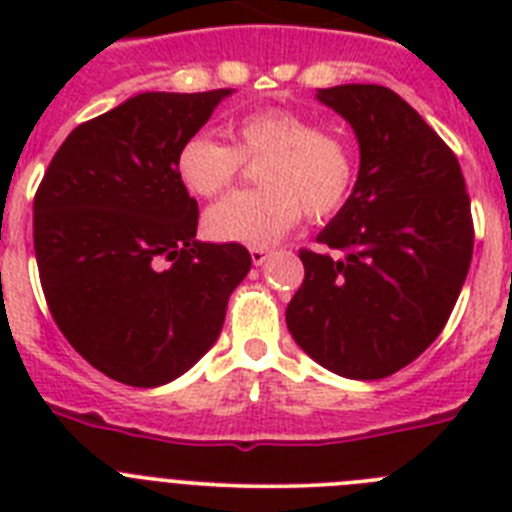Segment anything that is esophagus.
<instances>
[{
    "instance_id": "34e87169",
    "label": "esophagus",
    "mask_w": 512,
    "mask_h": 512,
    "mask_svg": "<svg viewBox=\"0 0 512 512\" xmlns=\"http://www.w3.org/2000/svg\"><path fill=\"white\" fill-rule=\"evenodd\" d=\"M269 256H271V251H266V248H251V261L256 266L266 264V259H269Z\"/></svg>"
}]
</instances>
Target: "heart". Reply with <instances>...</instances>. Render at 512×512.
Masks as SVG:
<instances>
[{"label":"heart","mask_w":512,"mask_h":512,"mask_svg":"<svg viewBox=\"0 0 512 512\" xmlns=\"http://www.w3.org/2000/svg\"><path fill=\"white\" fill-rule=\"evenodd\" d=\"M233 146L212 135L187 138L176 153V176L197 197H217L238 179L246 161H261V192H241L205 212V233L215 241L271 246L310 217H328L354 184V153L336 133L320 130L295 110H261L230 125Z\"/></svg>","instance_id":"b5f03b06"}]
</instances>
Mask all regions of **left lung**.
Here are the masks:
<instances>
[{
    "mask_svg": "<svg viewBox=\"0 0 512 512\" xmlns=\"http://www.w3.org/2000/svg\"><path fill=\"white\" fill-rule=\"evenodd\" d=\"M351 125L359 176L287 305L297 346L346 379H382L418 359L449 320L474 248L464 174L400 94L379 84L318 89Z\"/></svg>",
    "mask_w": 512,
    "mask_h": 512,
    "instance_id": "8db88e82",
    "label": "left lung"
}]
</instances>
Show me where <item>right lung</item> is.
I'll list each match as a JSON object with an SVG mask.
<instances>
[{
    "label": "right lung",
    "instance_id": "obj_1",
    "mask_svg": "<svg viewBox=\"0 0 512 512\" xmlns=\"http://www.w3.org/2000/svg\"><path fill=\"white\" fill-rule=\"evenodd\" d=\"M235 89L143 92L84 122L35 194V259L51 315L94 369L161 387L215 346L251 269L241 243L197 241L182 143Z\"/></svg>",
    "mask_w": 512,
    "mask_h": 512
}]
</instances>
